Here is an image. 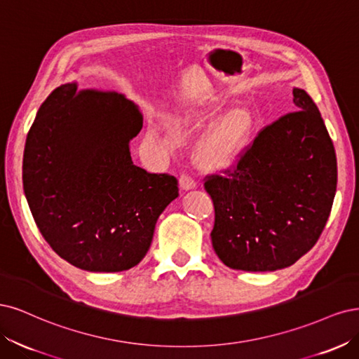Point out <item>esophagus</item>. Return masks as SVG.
<instances>
[{
	"label": "esophagus",
	"mask_w": 359,
	"mask_h": 359,
	"mask_svg": "<svg viewBox=\"0 0 359 359\" xmlns=\"http://www.w3.org/2000/svg\"><path fill=\"white\" fill-rule=\"evenodd\" d=\"M179 187H180L182 191H189V189H194L196 187V183L191 176L182 175L180 179H179Z\"/></svg>",
	"instance_id": "1"
}]
</instances>
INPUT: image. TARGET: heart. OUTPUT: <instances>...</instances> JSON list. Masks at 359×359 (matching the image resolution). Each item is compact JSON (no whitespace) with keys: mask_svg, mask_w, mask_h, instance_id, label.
Listing matches in <instances>:
<instances>
[{"mask_svg":"<svg viewBox=\"0 0 359 359\" xmlns=\"http://www.w3.org/2000/svg\"><path fill=\"white\" fill-rule=\"evenodd\" d=\"M253 118L246 110H236L224 118L200 147L204 164L222 168L233 164L250 142L253 133ZM158 135L156 128L150 130Z\"/></svg>","mask_w":359,"mask_h":359,"instance_id":"b5f03b06","label":"heart"}]
</instances>
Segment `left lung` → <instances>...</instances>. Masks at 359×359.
Instances as JSON below:
<instances>
[{
    "mask_svg": "<svg viewBox=\"0 0 359 359\" xmlns=\"http://www.w3.org/2000/svg\"><path fill=\"white\" fill-rule=\"evenodd\" d=\"M294 110L262 128L225 176L205 177L212 245L226 267L274 271L316 245L337 188V158L313 100L294 88Z\"/></svg>",
    "mask_w": 359,
    "mask_h": 359,
    "instance_id": "obj_1",
    "label": "left lung"
}]
</instances>
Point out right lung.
I'll return each instance as SVG.
<instances>
[{
  "label": "right lung",
  "mask_w": 359,
  "mask_h": 359,
  "mask_svg": "<svg viewBox=\"0 0 359 359\" xmlns=\"http://www.w3.org/2000/svg\"><path fill=\"white\" fill-rule=\"evenodd\" d=\"M143 116L116 92L56 88L29 128L22 180L49 246L86 271L130 270L147 253L177 179L133 164Z\"/></svg>",
  "instance_id": "1"
}]
</instances>
